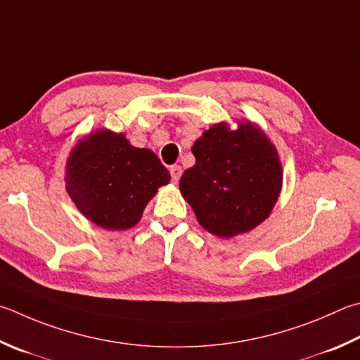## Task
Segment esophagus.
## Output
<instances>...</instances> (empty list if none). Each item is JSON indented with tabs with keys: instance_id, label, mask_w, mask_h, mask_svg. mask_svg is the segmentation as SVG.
<instances>
[{
	"instance_id": "obj_1",
	"label": "esophagus",
	"mask_w": 360,
	"mask_h": 360,
	"mask_svg": "<svg viewBox=\"0 0 360 360\" xmlns=\"http://www.w3.org/2000/svg\"><path fill=\"white\" fill-rule=\"evenodd\" d=\"M169 173H172V181L173 182H178L179 178H181V174H182L181 165H173L172 168H169Z\"/></svg>"
}]
</instances>
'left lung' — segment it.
<instances>
[{
	"instance_id": "1",
	"label": "left lung",
	"mask_w": 360,
	"mask_h": 360,
	"mask_svg": "<svg viewBox=\"0 0 360 360\" xmlns=\"http://www.w3.org/2000/svg\"><path fill=\"white\" fill-rule=\"evenodd\" d=\"M192 153L195 165L181 176L179 191L206 231L230 239L269 217L282 192L283 168L258 124L238 121L236 129L214 124Z\"/></svg>"
}]
</instances>
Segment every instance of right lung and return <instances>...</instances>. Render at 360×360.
I'll return each mask as SVG.
<instances>
[{
	"label": "right lung",
	"instance_id": "add662e5",
	"mask_svg": "<svg viewBox=\"0 0 360 360\" xmlns=\"http://www.w3.org/2000/svg\"><path fill=\"white\" fill-rule=\"evenodd\" d=\"M64 181L88 220L105 230H127L139 224L159 187L168 184L169 173L151 149L99 129L72 148Z\"/></svg>",
	"mask_w": 360,
	"mask_h": 360
}]
</instances>
